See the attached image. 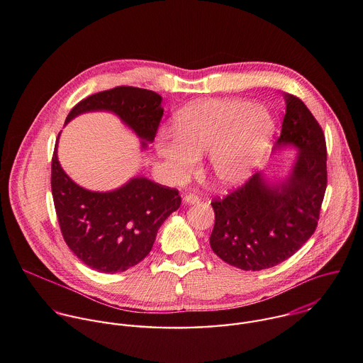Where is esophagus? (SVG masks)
Returning a JSON list of instances; mask_svg holds the SVG:
<instances>
[{
	"mask_svg": "<svg viewBox=\"0 0 363 363\" xmlns=\"http://www.w3.org/2000/svg\"><path fill=\"white\" fill-rule=\"evenodd\" d=\"M199 202V198L194 194H186L184 196V203H188V205H192V203H198Z\"/></svg>",
	"mask_w": 363,
	"mask_h": 363,
	"instance_id": "esophagus-1",
	"label": "esophagus"
}]
</instances>
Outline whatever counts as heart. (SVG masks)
<instances>
[{"mask_svg":"<svg viewBox=\"0 0 363 363\" xmlns=\"http://www.w3.org/2000/svg\"><path fill=\"white\" fill-rule=\"evenodd\" d=\"M174 136L157 139L158 157L178 178L196 167L208 150V169L221 186L247 181L267 152L276 130V119L264 105L245 100L208 99L184 108L175 115Z\"/></svg>","mask_w":363,"mask_h":363,"instance_id":"obj_1","label":"heart"}]
</instances>
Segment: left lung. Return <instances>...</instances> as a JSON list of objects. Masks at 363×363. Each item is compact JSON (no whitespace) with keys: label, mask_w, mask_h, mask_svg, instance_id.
Masks as SVG:
<instances>
[{"label":"left lung","mask_w":363,"mask_h":363,"mask_svg":"<svg viewBox=\"0 0 363 363\" xmlns=\"http://www.w3.org/2000/svg\"><path fill=\"white\" fill-rule=\"evenodd\" d=\"M284 100L274 150H297L287 175L272 179L264 171L257 172L224 199L211 202V248L223 262L245 272L277 266L312 237L326 191L323 130L298 97L286 93Z\"/></svg>","instance_id":"1"}]
</instances>
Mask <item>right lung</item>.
Segmentation results:
<instances>
[{"instance_id":"obj_1","label":"right lung","mask_w":363,"mask_h":363,"mask_svg":"<svg viewBox=\"0 0 363 363\" xmlns=\"http://www.w3.org/2000/svg\"><path fill=\"white\" fill-rule=\"evenodd\" d=\"M161 103L162 96L152 90L121 86L79 101L66 125L83 113L111 112L139 138L145 150L164 115ZM59 138L51 161V192L66 244L80 262L100 273L115 274L136 266L150 252L164 221L179 208L178 191L143 175L106 192L86 189L62 168Z\"/></svg>"}]
</instances>
